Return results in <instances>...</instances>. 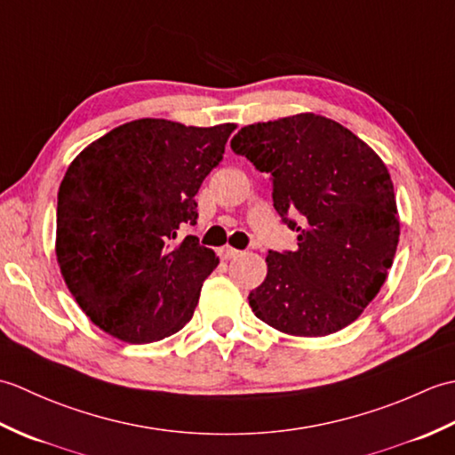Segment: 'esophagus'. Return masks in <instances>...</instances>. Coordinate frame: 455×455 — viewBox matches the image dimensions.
Here are the masks:
<instances>
[{
  "label": "esophagus",
  "instance_id": "1",
  "mask_svg": "<svg viewBox=\"0 0 455 455\" xmlns=\"http://www.w3.org/2000/svg\"><path fill=\"white\" fill-rule=\"evenodd\" d=\"M240 254V250H236V248H233V246H225V248H220V256L225 258V259H233V258H238Z\"/></svg>",
  "mask_w": 455,
  "mask_h": 455
}]
</instances>
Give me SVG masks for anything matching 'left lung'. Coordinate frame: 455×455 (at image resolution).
I'll use <instances>...</instances> for the list:
<instances>
[{
  "mask_svg": "<svg viewBox=\"0 0 455 455\" xmlns=\"http://www.w3.org/2000/svg\"><path fill=\"white\" fill-rule=\"evenodd\" d=\"M230 147L272 176L274 207L299 233L295 252H267V275L248 295L254 315L308 338L352 324L397 252L401 222L387 166L352 131L315 113L248 124Z\"/></svg>",
  "mask_w": 455,
  "mask_h": 455,
  "instance_id": "left-lung-1",
  "label": "left lung"
}]
</instances>
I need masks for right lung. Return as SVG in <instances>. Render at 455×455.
Masks as SVG:
<instances>
[{"label":"right lung","instance_id":"add662e5","mask_svg":"<svg viewBox=\"0 0 455 455\" xmlns=\"http://www.w3.org/2000/svg\"><path fill=\"white\" fill-rule=\"evenodd\" d=\"M235 123L186 127L137 119L103 134L68 166L58 189L56 259L90 321L123 342L172 336L196 311L219 266L196 236V196L219 166Z\"/></svg>","mask_w":455,"mask_h":455}]
</instances>
